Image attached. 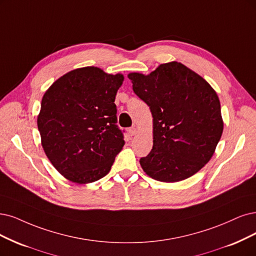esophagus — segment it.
I'll list each match as a JSON object with an SVG mask.
<instances>
[{
  "instance_id": "1",
  "label": "esophagus",
  "mask_w": 256,
  "mask_h": 256,
  "mask_svg": "<svg viewBox=\"0 0 256 256\" xmlns=\"http://www.w3.org/2000/svg\"><path fill=\"white\" fill-rule=\"evenodd\" d=\"M128 133H130V136H134V135H136V133H137V128H136L135 126L130 128L128 130Z\"/></svg>"
}]
</instances>
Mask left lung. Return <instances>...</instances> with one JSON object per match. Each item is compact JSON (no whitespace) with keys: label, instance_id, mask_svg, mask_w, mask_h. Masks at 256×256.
I'll return each instance as SVG.
<instances>
[{"label":"left lung","instance_id":"obj_1","mask_svg":"<svg viewBox=\"0 0 256 256\" xmlns=\"http://www.w3.org/2000/svg\"><path fill=\"white\" fill-rule=\"evenodd\" d=\"M128 77L153 116V148L139 162L144 171L164 182L197 173L209 162L222 134L216 92L176 61L160 64L146 76L132 72Z\"/></svg>","mask_w":256,"mask_h":256}]
</instances>
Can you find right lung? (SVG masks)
Masks as SVG:
<instances>
[{"label":"right lung","mask_w":256,"mask_h":256,"mask_svg":"<svg viewBox=\"0 0 256 256\" xmlns=\"http://www.w3.org/2000/svg\"><path fill=\"white\" fill-rule=\"evenodd\" d=\"M123 79L88 66L65 74L45 92L38 116L42 146L68 180H99L124 146L115 104Z\"/></svg>","instance_id":"obj_1"}]
</instances>
